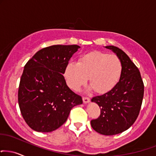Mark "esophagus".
<instances>
[{
    "label": "esophagus",
    "mask_w": 156,
    "mask_h": 156,
    "mask_svg": "<svg viewBox=\"0 0 156 156\" xmlns=\"http://www.w3.org/2000/svg\"><path fill=\"white\" fill-rule=\"evenodd\" d=\"M83 102L84 104H87V103H89L90 102V99L89 98V97H83Z\"/></svg>",
    "instance_id": "esophagus-1"
}]
</instances>
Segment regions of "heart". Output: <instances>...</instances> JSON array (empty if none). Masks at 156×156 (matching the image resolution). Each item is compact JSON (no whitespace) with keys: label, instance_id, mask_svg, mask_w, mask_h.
<instances>
[{"label":"heart","instance_id":"heart-1","mask_svg":"<svg viewBox=\"0 0 156 156\" xmlns=\"http://www.w3.org/2000/svg\"><path fill=\"white\" fill-rule=\"evenodd\" d=\"M123 66L119 57L105 52H90L82 56L78 63L69 62L65 70L67 83L71 89L78 91L89 79V89L98 93L108 91L121 78Z\"/></svg>","mask_w":156,"mask_h":156}]
</instances>
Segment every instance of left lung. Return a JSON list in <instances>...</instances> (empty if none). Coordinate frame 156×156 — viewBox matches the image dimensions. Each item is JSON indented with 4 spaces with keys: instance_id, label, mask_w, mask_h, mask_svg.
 Instances as JSON below:
<instances>
[{
    "instance_id": "1",
    "label": "left lung",
    "mask_w": 156,
    "mask_h": 156,
    "mask_svg": "<svg viewBox=\"0 0 156 156\" xmlns=\"http://www.w3.org/2000/svg\"><path fill=\"white\" fill-rule=\"evenodd\" d=\"M119 57L123 70L119 81L112 89L91 99L100 108L98 119L91 125L103 135H115L130 128L136 121L141 108L144 83L139 69L124 51L113 46H105Z\"/></svg>"
}]
</instances>
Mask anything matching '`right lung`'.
<instances>
[{
    "label": "right lung",
    "mask_w": 156,
    "mask_h": 156,
    "mask_svg": "<svg viewBox=\"0 0 156 156\" xmlns=\"http://www.w3.org/2000/svg\"><path fill=\"white\" fill-rule=\"evenodd\" d=\"M80 48L78 45L44 48L24 65L18 102L22 117L34 131L56 130L67 121L71 109L83 103L63 76L69 60Z\"/></svg>",
    "instance_id": "1"
}]
</instances>
